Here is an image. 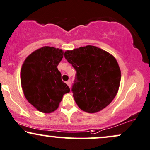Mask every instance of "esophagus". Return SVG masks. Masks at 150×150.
Returning a JSON list of instances; mask_svg holds the SVG:
<instances>
[{"mask_svg": "<svg viewBox=\"0 0 150 150\" xmlns=\"http://www.w3.org/2000/svg\"><path fill=\"white\" fill-rule=\"evenodd\" d=\"M66 83H67V84H68V86H69V87L70 88V87H71V81H70V80H68V82H66Z\"/></svg>", "mask_w": 150, "mask_h": 150, "instance_id": "1", "label": "esophagus"}]
</instances>
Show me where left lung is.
I'll return each mask as SVG.
<instances>
[{
    "label": "left lung",
    "instance_id": "obj_1",
    "mask_svg": "<svg viewBox=\"0 0 150 150\" xmlns=\"http://www.w3.org/2000/svg\"><path fill=\"white\" fill-rule=\"evenodd\" d=\"M64 57L77 72L72 91L78 107L88 113L107 107L120 84L121 70L116 59L91 45L67 50Z\"/></svg>",
    "mask_w": 150,
    "mask_h": 150
}]
</instances>
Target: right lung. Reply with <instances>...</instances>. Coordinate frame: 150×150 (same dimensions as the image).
<instances>
[{
	"instance_id": "right-lung-1",
	"label": "right lung",
	"mask_w": 150,
	"mask_h": 150,
	"mask_svg": "<svg viewBox=\"0 0 150 150\" xmlns=\"http://www.w3.org/2000/svg\"><path fill=\"white\" fill-rule=\"evenodd\" d=\"M64 51L45 46L32 52L21 69V84L25 97L38 110L51 113L59 107L70 88L61 80L57 66Z\"/></svg>"
}]
</instances>
